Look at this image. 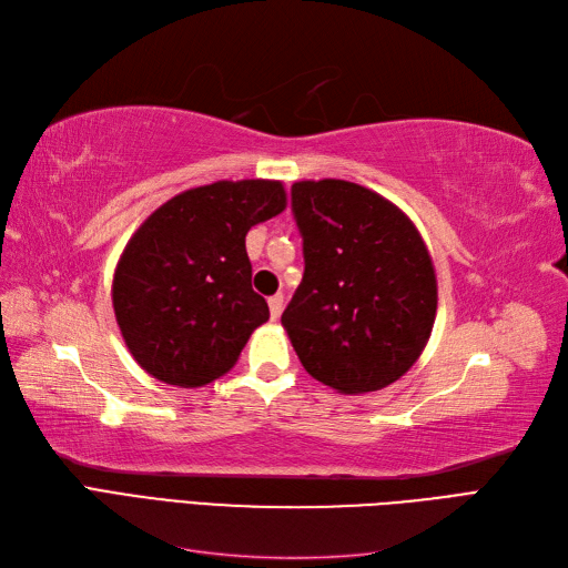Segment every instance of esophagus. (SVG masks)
I'll return each instance as SVG.
<instances>
[{
	"mask_svg": "<svg viewBox=\"0 0 568 568\" xmlns=\"http://www.w3.org/2000/svg\"><path fill=\"white\" fill-rule=\"evenodd\" d=\"M267 305H270V315H272V320H277V317L282 315V311H284V296H282V294H274V296H270Z\"/></svg>",
	"mask_w": 568,
	"mask_h": 568,
	"instance_id": "34e87169",
	"label": "esophagus"
}]
</instances>
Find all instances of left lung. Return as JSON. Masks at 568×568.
<instances>
[{
	"instance_id": "8db88e82",
	"label": "left lung",
	"mask_w": 568,
	"mask_h": 568,
	"mask_svg": "<svg viewBox=\"0 0 568 568\" xmlns=\"http://www.w3.org/2000/svg\"><path fill=\"white\" fill-rule=\"evenodd\" d=\"M305 272L282 315L305 372L338 393L386 388L417 363L438 288L412 220L367 186H291Z\"/></svg>"
}]
</instances>
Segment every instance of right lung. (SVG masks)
Returning a JSON list of instances; mask_svg holds the SVG:
<instances>
[{"instance_id": "1", "label": "right lung", "mask_w": 568, "mask_h": 568, "mask_svg": "<svg viewBox=\"0 0 568 568\" xmlns=\"http://www.w3.org/2000/svg\"><path fill=\"white\" fill-rule=\"evenodd\" d=\"M286 209L274 180L213 182L153 211L113 274V311L132 357L159 382L203 386L234 367L270 320L251 286L246 234Z\"/></svg>"}]
</instances>
